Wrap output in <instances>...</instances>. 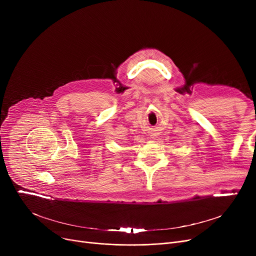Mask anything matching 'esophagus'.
<instances>
[{
	"instance_id": "esophagus-1",
	"label": "esophagus",
	"mask_w": 256,
	"mask_h": 256,
	"mask_svg": "<svg viewBox=\"0 0 256 256\" xmlns=\"http://www.w3.org/2000/svg\"><path fill=\"white\" fill-rule=\"evenodd\" d=\"M152 138H154V137H152Z\"/></svg>"
}]
</instances>
